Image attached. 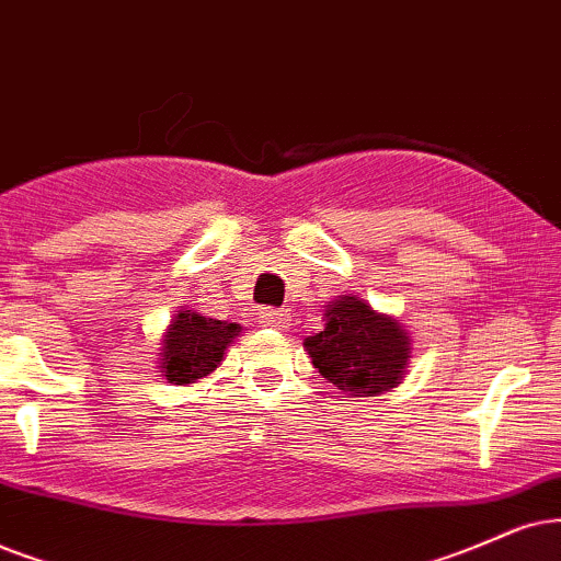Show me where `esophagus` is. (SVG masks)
Masks as SVG:
<instances>
[{
    "label": "esophagus",
    "mask_w": 561,
    "mask_h": 561,
    "mask_svg": "<svg viewBox=\"0 0 561 561\" xmlns=\"http://www.w3.org/2000/svg\"><path fill=\"white\" fill-rule=\"evenodd\" d=\"M259 321L261 325H266V329H287L289 313L287 310H261Z\"/></svg>",
    "instance_id": "1"
}]
</instances>
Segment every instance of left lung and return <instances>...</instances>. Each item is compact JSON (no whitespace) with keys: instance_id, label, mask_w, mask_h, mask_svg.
<instances>
[{"instance_id":"left-lung-1","label":"left lung","mask_w":561,"mask_h":561,"mask_svg":"<svg viewBox=\"0 0 561 561\" xmlns=\"http://www.w3.org/2000/svg\"><path fill=\"white\" fill-rule=\"evenodd\" d=\"M302 346L318 373L344 396L391 391L411 365L407 329L357 295H339L325 305L323 329L305 339Z\"/></svg>"}]
</instances>
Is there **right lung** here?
Instances as JSON below:
<instances>
[{
	"label": "right lung",
	"instance_id": "1",
	"mask_svg": "<svg viewBox=\"0 0 561 561\" xmlns=\"http://www.w3.org/2000/svg\"><path fill=\"white\" fill-rule=\"evenodd\" d=\"M240 333H243L240 323L215 321L196 313L194 308L175 310L168 329L162 331L158 370L173 386L204 380L225 363Z\"/></svg>",
	"mask_w": 561,
	"mask_h": 561
}]
</instances>
